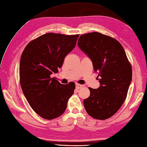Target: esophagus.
<instances>
[{"mask_svg": "<svg viewBox=\"0 0 147 147\" xmlns=\"http://www.w3.org/2000/svg\"><path fill=\"white\" fill-rule=\"evenodd\" d=\"M83 87V85H80V84H78V83H77L76 84V88L77 89H80L81 88H82Z\"/></svg>", "mask_w": 147, "mask_h": 147, "instance_id": "1", "label": "esophagus"}]
</instances>
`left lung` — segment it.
I'll use <instances>...</instances> for the list:
<instances>
[{"mask_svg":"<svg viewBox=\"0 0 147 147\" xmlns=\"http://www.w3.org/2000/svg\"><path fill=\"white\" fill-rule=\"evenodd\" d=\"M78 46L91 59L100 77V88L89 87L83 101L86 111L99 120L112 117L120 109L132 80V66L124 47L116 39L98 32L81 35Z\"/></svg>","mask_w":147,"mask_h":147,"instance_id":"obj_1","label":"left lung"}]
</instances>
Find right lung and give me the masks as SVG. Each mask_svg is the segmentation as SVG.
Wrapping results in <instances>:
<instances>
[{"label": "right lung", "mask_w": 147, "mask_h": 147, "mask_svg": "<svg viewBox=\"0 0 147 147\" xmlns=\"http://www.w3.org/2000/svg\"><path fill=\"white\" fill-rule=\"evenodd\" d=\"M79 34L48 33L31 41L20 62V83L31 108L47 120L64 113L75 83L62 85L51 75L58 72L64 58L76 45Z\"/></svg>", "instance_id": "1"}]
</instances>
